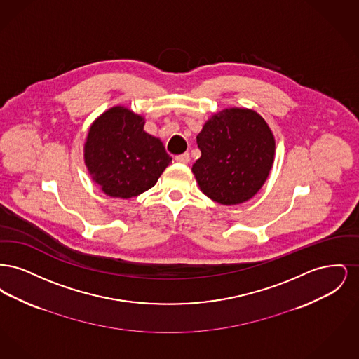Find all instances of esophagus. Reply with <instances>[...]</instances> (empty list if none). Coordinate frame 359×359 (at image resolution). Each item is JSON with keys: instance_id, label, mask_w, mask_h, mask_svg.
Returning <instances> with one entry per match:
<instances>
[{"instance_id": "obj_1", "label": "esophagus", "mask_w": 359, "mask_h": 359, "mask_svg": "<svg viewBox=\"0 0 359 359\" xmlns=\"http://www.w3.org/2000/svg\"><path fill=\"white\" fill-rule=\"evenodd\" d=\"M175 160L177 161V163H180V164H188L189 163V154L186 152V154H179V156H176L175 157Z\"/></svg>"}]
</instances>
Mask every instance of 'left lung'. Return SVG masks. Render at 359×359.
Masks as SVG:
<instances>
[{"mask_svg": "<svg viewBox=\"0 0 359 359\" xmlns=\"http://www.w3.org/2000/svg\"><path fill=\"white\" fill-rule=\"evenodd\" d=\"M202 156L192 172L202 192L221 205L255 196L272 168L274 138L268 123L249 109H226L196 136Z\"/></svg>", "mask_w": 359, "mask_h": 359, "instance_id": "8db88e82", "label": "left lung"}]
</instances>
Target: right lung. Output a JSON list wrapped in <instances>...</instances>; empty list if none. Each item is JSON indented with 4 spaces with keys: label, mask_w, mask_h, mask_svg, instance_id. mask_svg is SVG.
Returning <instances> with one entry per match:
<instances>
[{
    "label": "right lung",
    "mask_w": 359,
    "mask_h": 359,
    "mask_svg": "<svg viewBox=\"0 0 359 359\" xmlns=\"http://www.w3.org/2000/svg\"><path fill=\"white\" fill-rule=\"evenodd\" d=\"M85 163L106 195L128 199L154 187L172 157L158 138L144 132L142 117L116 106L91 125Z\"/></svg>",
    "instance_id": "right-lung-1"
}]
</instances>
